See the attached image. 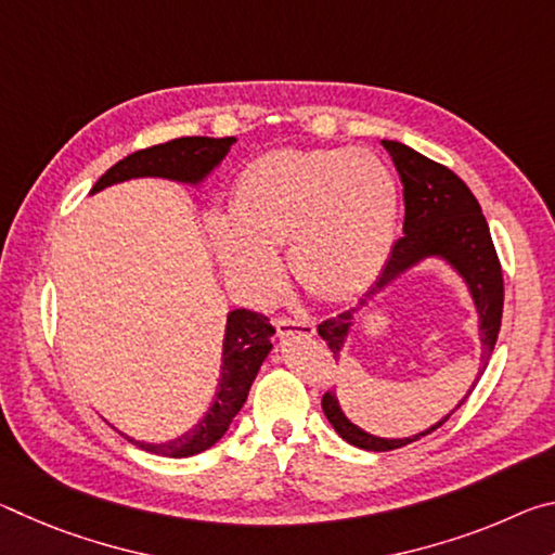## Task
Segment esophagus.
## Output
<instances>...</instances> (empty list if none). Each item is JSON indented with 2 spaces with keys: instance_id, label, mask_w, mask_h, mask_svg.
<instances>
[{
  "instance_id": "obj_1",
  "label": "esophagus",
  "mask_w": 555,
  "mask_h": 555,
  "mask_svg": "<svg viewBox=\"0 0 555 555\" xmlns=\"http://www.w3.org/2000/svg\"><path fill=\"white\" fill-rule=\"evenodd\" d=\"M276 331L281 337L288 335H313L315 323L308 318H276Z\"/></svg>"
}]
</instances>
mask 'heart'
<instances>
[{
  "label": "heart",
  "instance_id": "obj_1",
  "mask_svg": "<svg viewBox=\"0 0 555 555\" xmlns=\"http://www.w3.org/2000/svg\"><path fill=\"white\" fill-rule=\"evenodd\" d=\"M399 222L391 168L364 149L276 152L237 176L230 215L208 232L222 267L259 296L276 288L284 247L291 274L321 298H350L387 264Z\"/></svg>",
  "mask_w": 555,
  "mask_h": 555
}]
</instances>
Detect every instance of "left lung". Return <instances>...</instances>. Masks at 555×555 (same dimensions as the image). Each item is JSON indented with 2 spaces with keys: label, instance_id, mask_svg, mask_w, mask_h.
I'll list each match as a JSON object with an SVG mask.
<instances>
[{
  "label": "left lung",
  "instance_id": "1",
  "mask_svg": "<svg viewBox=\"0 0 555 555\" xmlns=\"http://www.w3.org/2000/svg\"><path fill=\"white\" fill-rule=\"evenodd\" d=\"M382 144L389 152L391 162L401 176L403 208H406V215H403V237L393 242L387 264H384L382 274L370 286L364 298H360V306H364V300L367 298L377 296L384 286L391 284L393 279L403 274L409 267L416 264V261L426 257L448 259L467 281L469 294L475 298L477 313H480L482 370H485L492 357L496 335H500V325H502L504 279H502L500 257H496L492 234H490V228H487L480 203H477L473 191H469V188L443 164L430 162V158L413 152V149L406 144L387 142V139H384ZM352 313L354 308L335 318H327V321L318 325V335H321L325 345L331 347L333 360H337V354H340L345 335L350 331ZM465 399L460 401L455 409L463 406ZM321 406L327 421H331L333 428L347 440V443H352L362 450H374V453L397 450L413 443V440L434 434L436 428L443 426L446 421L455 413L453 409L443 421H440V424L430 426L428 430H424V434L413 438L387 440V438L364 434L362 428L350 424V421L345 418V413L340 411V406H337V399L333 391L323 393Z\"/></svg>",
  "mask_w": 555,
  "mask_h": 555
}]
</instances>
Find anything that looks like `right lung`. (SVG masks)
Returning <instances> with one entry per match:
<instances>
[{
  "instance_id": "add662e5",
  "label": "right lung",
  "mask_w": 555,
  "mask_h": 555,
  "mask_svg": "<svg viewBox=\"0 0 555 555\" xmlns=\"http://www.w3.org/2000/svg\"><path fill=\"white\" fill-rule=\"evenodd\" d=\"M232 144L234 137H181L171 139V142L166 144L142 149V152L129 154L127 158H121L119 164L112 166L109 171L92 185V193H98L112 183L142 176H162L173 178V181L195 183L201 181L205 173H210L212 168L228 156ZM271 335H274V325L269 323V318L264 313L247 311V308L232 311L228 315V331H224L220 387L218 393H215L212 406L201 418V424L193 430H188L185 436L168 440V443L156 446L127 438L129 443L166 457H191L218 443L224 436V430L230 428L232 418L240 413L242 403L247 401L251 382H255L261 362H264V357L271 350Z\"/></svg>"
}]
</instances>
